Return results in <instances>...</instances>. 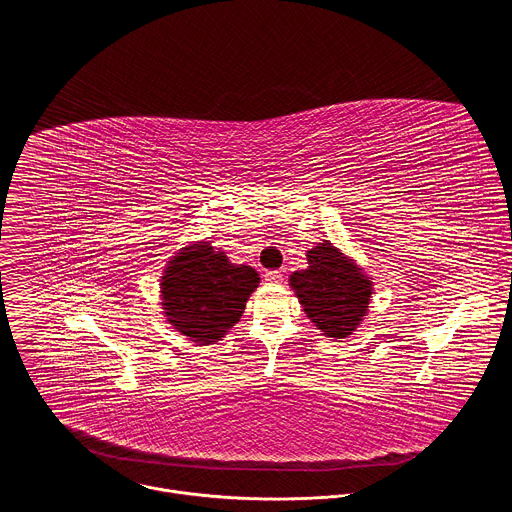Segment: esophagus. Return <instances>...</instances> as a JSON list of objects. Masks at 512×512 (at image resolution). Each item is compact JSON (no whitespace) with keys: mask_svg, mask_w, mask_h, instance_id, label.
<instances>
[{"mask_svg":"<svg viewBox=\"0 0 512 512\" xmlns=\"http://www.w3.org/2000/svg\"><path fill=\"white\" fill-rule=\"evenodd\" d=\"M265 281L267 283H279L281 279H283V273L281 271H277V269H273V271H265Z\"/></svg>","mask_w":512,"mask_h":512,"instance_id":"obj_1","label":"esophagus"}]
</instances>
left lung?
<instances>
[{
    "label": "left lung",
    "mask_w": 512,
    "mask_h": 512,
    "mask_svg": "<svg viewBox=\"0 0 512 512\" xmlns=\"http://www.w3.org/2000/svg\"><path fill=\"white\" fill-rule=\"evenodd\" d=\"M308 267L289 275L306 316L328 338L350 336L369 312L373 277L330 241L306 253Z\"/></svg>",
    "instance_id": "1"
}]
</instances>
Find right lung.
<instances>
[{"instance_id": "add662e5", "label": "right lung", "mask_w": 512, "mask_h": 512, "mask_svg": "<svg viewBox=\"0 0 512 512\" xmlns=\"http://www.w3.org/2000/svg\"><path fill=\"white\" fill-rule=\"evenodd\" d=\"M259 281L251 265L231 263L208 241L186 245L160 279L164 318L194 344H214L239 322Z\"/></svg>"}]
</instances>
